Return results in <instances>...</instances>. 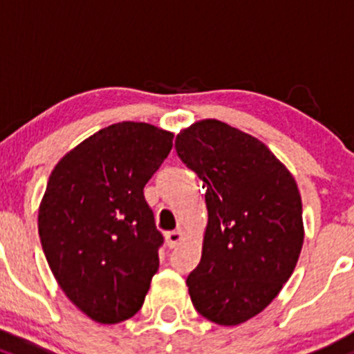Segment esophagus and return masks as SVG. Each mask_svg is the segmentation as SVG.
Segmentation results:
<instances>
[{"label":"esophagus","mask_w":354,"mask_h":354,"mask_svg":"<svg viewBox=\"0 0 354 354\" xmlns=\"http://www.w3.org/2000/svg\"><path fill=\"white\" fill-rule=\"evenodd\" d=\"M181 240H183V232H181V230H173V232L166 233V243L169 249L176 247Z\"/></svg>","instance_id":"34e87169"}]
</instances>
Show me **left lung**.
<instances>
[{
	"mask_svg": "<svg viewBox=\"0 0 354 354\" xmlns=\"http://www.w3.org/2000/svg\"><path fill=\"white\" fill-rule=\"evenodd\" d=\"M174 149L207 188L202 257L187 279L192 303L214 324H243L279 296L299 259L296 180L263 142L216 119L180 131Z\"/></svg>",
	"mask_w": 354,
	"mask_h": 354,
	"instance_id": "left-lung-1",
	"label": "left lung"
}]
</instances>
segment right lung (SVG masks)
Wrapping results in <instances>:
<instances>
[{
    "instance_id": "obj_1",
    "label": "right lung",
    "mask_w": 354,
    "mask_h": 354,
    "mask_svg": "<svg viewBox=\"0 0 354 354\" xmlns=\"http://www.w3.org/2000/svg\"><path fill=\"white\" fill-rule=\"evenodd\" d=\"M173 138L147 122H118L51 171L37 216L41 245L65 296L98 324L136 315L159 270L164 236L143 188Z\"/></svg>"
}]
</instances>
